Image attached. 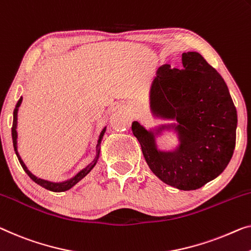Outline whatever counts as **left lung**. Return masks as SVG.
Segmentation results:
<instances>
[{
	"instance_id": "8db88e82",
	"label": "left lung",
	"mask_w": 251,
	"mask_h": 251,
	"mask_svg": "<svg viewBox=\"0 0 251 251\" xmlns=\"http://www.w3.org/2000/svg\"><path fill=\"white\" fill-rule=\"evenodd\" d=\"M184 69L164 64L156 71L150 92V107L156 117L178 124L148 130L134 122L150 169L164 182L180 190H195L223 173L235 148L237 110L223 77L196 51L181 57ZM173 128L179 145L160 151L155 135Z\"/></svg>"
}]
</instances>
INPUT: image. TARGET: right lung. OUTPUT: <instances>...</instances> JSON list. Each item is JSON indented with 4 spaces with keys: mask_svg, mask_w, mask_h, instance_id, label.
I'll return each instance as SVG.
<instances>
[{
    "mask_svg": "<svg viewBox=\"0 0 251 251\" xmlns=\"http://www.w3.org/2000/svg\"><path fill=\"white\" fill-rule=\"evenodd\" d=\"M22 102V97L20 99H19V101L17 103L16 108H14V111H13V124H12V141H13V148H14V151H16V154L18 156V160L19 162H20L21 167L24 168V170L27 173V175L29 176L30 178L32 179L33 181L36 182V184H38L39 186L44 187V188H46L48 190H50V192H56V193H59V192H65V190H69L70 188H72L74 185H76L78 181L81 180V179H83L85 176H87L90 171L93 169V167L96 166L97 161H98L99 159V153H100V143H101V140L104 135V132H106V127L101 130V133H100L99 138H98V143H97V155L93 161L88 164L87 167L84 168V169H82L80 173H77L75 176H74L73 178L69 179V180H65V181H62V182H53V181H48V180H45V179L42 178H38L36 177L35 175H32L30 171L28 170L27 166H25V162L22 161V159L20 158V155H19V152H18V142H17V138H18V133H17V125H18V110H19V107H20V104Z\"/></svg>",
    "mask_w": 251,
    "mask_h": 251,
    "instance_id": "obj_1",
    "label": "right lung"
}]
</instances>
